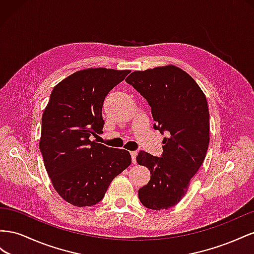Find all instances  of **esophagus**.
Segmentation results:
<instances>
[{"label":"esophagus","mask_w":254,"mask_h":254,"mask_svg":"<svg viewBox=\"0 0 254 254\" xmlns=\"http://www.w3.org/2000/svg\"><path fill=\"white\" fill-rule=\"evenodd\" d=\"M131 156H132V163L136 164V156H137V151H131Z\"/></svg>","instance_id":"esophagus-1"}]
</instances>
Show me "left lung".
<instances>
[{
	"label": "left lung",
	"instance_id": "8db88e82",
	"mask_svg": "<svg viewBox=\"0 0 254 254\" xmlns=\"http://www.w3.org/2000/svg\"><path fill=\"white\" fill-rule=\"evenodd\" d=\"M126 81L148 101L154 129L167 134L161 157L144 151L137 155V163L151 173L138 198L150 209H167L184 197L205 158L209 141L206 98L190 74L172 64L132 72Z\"/></svg>",
	"mask_w": 254,
	"mask_h": 254
}]
</instances>
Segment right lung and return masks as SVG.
<instances>
[{
	"label": "right lung",
	"mask_w": 254,
	"mask_h": 254,
	"mask_svg": "<svg viewBox=\"0 0 254 254\" xmlns=\"http://www.w3.org/2000/svg\"><path fill=\"white\" fill-rule=\"evenodd\" d=\"M129 72L81 70L63 79L51 93L42 115L39 148L55 190L70 204H97L132 162L128 151L90 140L103 133L105 97Z\"/></svg>",
	"instance_id": "obj_1"
}]
</instances>
